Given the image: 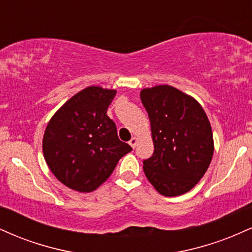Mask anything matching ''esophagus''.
<instances>
[{
  "mask_svg": "<svg viewBox=\"0 0 252 252\" xmlns=\"http://www.w3.org/2000/svg\"><path fill=\"white\" fill-rule=\"evenodd\" d=\"M137 142H138L137 137H132L131 140L129 141V144H130V146L132 147V148H135V147H136V144H137Z\"/></svg>",
  "mask_w": 252,
  "mask_h": 252,
  "instance_id": "esophagus-1",
  "label": "esophagus"
}]
</instances>
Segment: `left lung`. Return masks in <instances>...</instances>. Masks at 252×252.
<instances>
[{
    "label": "left lung",
    "mask_w": 252,
    "mask_h": 252,
    "mask_svg": "<svg viewBox=\"0 0 252 252\" xmlns=\"http://www.w3.org/2000/svg\"><path fill=\"white\" fill-rule=\"evenodd\" d=\"M154 154L143 170L160 194L187 193L209 168L215 150L212 128L202 106L189 94L170 85L143 89Z\"/></svg>",
    "instance_id": "left-lung-1"
}]
</instances>
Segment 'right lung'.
Returning <instances> with one entry per match:
<instances>
[{"mask_svg":"<svg viewBox=\"0 0 252 252\" xmlns=\"http://www.w3.org/2000/svg\"><path fill=\"white\" fill-rule=\"evenodd\" d=\"M116 90L88 86L71 97L46 126L42 152L54 176L68 189H97L131 147L118 138L106 110Z\"/></svg>","mask_w":252,"mask_h":252,"instance_id":"add662e5","label":"right lung"}]
</instances>
